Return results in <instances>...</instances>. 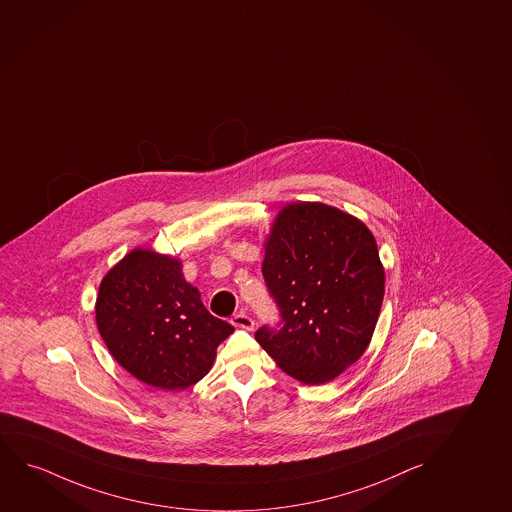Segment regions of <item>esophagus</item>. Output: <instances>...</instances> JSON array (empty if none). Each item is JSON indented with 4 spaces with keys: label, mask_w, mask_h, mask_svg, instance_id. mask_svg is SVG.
I'll return each instance as SVG.
<instances>
[{
    "label": "esophagus",
    "mask_w": 512,
    "mask_h": 512,
    "mask_svg": "<svg viewBox=\"0 0 512 512\" xmlns=\"http://www.w3.org/2000/svg\"><path fill=\"white\" fill-rule=\"evenodd\" d=\"M230 322L235 327H240V329L251 330L254 327L253 318L246 315L244 311H239V313H233L232 318H230Z\"/></svg>",
    "instance_id": "34e87169"
}]
</instances>
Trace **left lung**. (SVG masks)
Returning a JSON list of instances; mask_svg holds the SVG:
<instances>
[{"mask_svg":"<svg viewBox=\"0 0 512 512\" xmlns=\"http://www.w3.org/2000/svg\"><path fill=\"white\" fill-rule=\"evenodd\" d=\"M261 272L280 320L261 325L254 337L289 376L324 384L367 350L384 298V270L362 221L320 202L285 206Z\"/></svg>","mask_w":512,"mask_h":512,"instance_id":"left-lung-1","label":"left lung"}]
</instances>
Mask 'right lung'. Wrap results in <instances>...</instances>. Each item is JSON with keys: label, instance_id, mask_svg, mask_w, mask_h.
I'll list each match as a JSON object with an SVG mask.
<instances>
[{"label": "right lung", "instance_id": "add662e5", "mask_svg": "<svg viewBox=\"0 0 512 512\" xmlns=\"http://www.w3.org/2000/svg\"><path fill=\"white\" fill-rule=\"evenodd\" d=\"M97 325L117 363L154 388L185 389L206 376L233 332L202 305L182 263L135 249L98 289Z\"/></svg>", "mask_w": 512, "mask_h": 512}]
</instances>
